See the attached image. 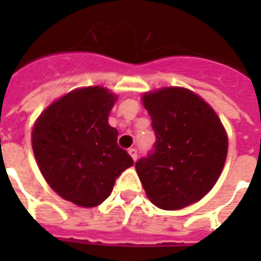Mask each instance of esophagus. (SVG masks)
<instances>
[{
  "label": "esophagus",
  "instance_id": "34e87169",
  "mask_svg": "<svg viewBox=\"0 0 261 261\" xmlns=\"http://www.w3.org/2000/svg\"><path fill=\"white\" fill-rule=\"evenodd\" d=\"M128 154L131 155V159L134 160V161H137V159H138V151H137V149H135V147H131V149H128Z\"/></svg>",
  "mask_w": 261,
  "mask_h": 261
}]
</instances>
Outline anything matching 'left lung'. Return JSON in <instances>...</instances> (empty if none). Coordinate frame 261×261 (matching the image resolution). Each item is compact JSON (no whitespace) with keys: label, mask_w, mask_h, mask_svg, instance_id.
I'll list each match as a JSON object with an SVG mask.
<instances>
[{"label":"left lung","mask_w":261,"mask_h":261,"mask_svg":"<svg viewBox=\"0 0 261 261\" xmlns=\"http://www.w3.org/2000/svg\"><path fill=\"white\" fill-rule=\"evenodd\" d=\"M142 101L155 143L135 169L154 206L180 210L200 200L222 173L226 131L215 111L186 88L145 93Z\"/></svg>","instance_id":"obj_1"}]
</instances>
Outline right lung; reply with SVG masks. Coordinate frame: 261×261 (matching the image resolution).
Here are the masks:
<instances>
[{
	"label": "right lung",
	"instance_id": "add662e5",
	"mask_svg": "<svg viewBox=\"0 0 261 261\" xmlns=\"http://www.w3.org/2000/svg\"><path fill=\"white\" fill-rule=\"evenodd\" d=\"M116 96L102 87L71 90L43 111L32 130L35 159L48 186L65 200L94 207L134 165L108 124Z\"/></svg>",
	"mask_w": 261,
	"mask_h": 261
}]
</instances>
